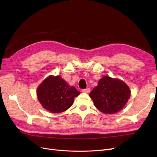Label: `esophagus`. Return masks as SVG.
<instances>
[{"mask_svg":"<svg viewBox=\"0 0 157 157\" xmlns=\"http://www.w3.org/2000/svg\"><path fill=\"white\" fill-rule=\"evenodd\" d=\"M90 91V88H86V89H82V92L84 93H89Z\"/></svg>","mask_w":157,"mask_h":157,"instance_id":"obj_1","label":"esophagus"}]
</instances>
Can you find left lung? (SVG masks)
Segmentation results:
<instances>
[{
    "label": "left lung",
    "mask_w": 157,
    "mask_h": 157,
    "mask_svg": "<svg viewBox=\"0 0 157 157\" xmlns=\"http://www.w3.org/2000/svg\"><path fill=\"white\" fill-rule=\"evenodd\" d=\"M89 96L98 110L103 113L113 114L125 106L130 96V90L122 80L103 76Z\"/></svg>",
    "instance_id": "left-lung-1"
}]
</instances>
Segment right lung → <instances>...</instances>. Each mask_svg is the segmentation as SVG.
I'll return each instance as SVG.
<instances>
[{
    "mask_svg": "<svg viewBox=\"0 0 157 157\" xmlns=\"http://www.w3.org/2000/svg\"><path fill=\"white\" fill-rule=\"evenodd\" d=\"M37 98L45 109L53 113H62L74 102V98L80 94L71 86L60 76H50L37 88Z\"/></svg>",
    "mask_w": 157,
    "mask_h": 157,
    "instance_id": "add662e5",
    "label": "right lung"
}]
</instances>
